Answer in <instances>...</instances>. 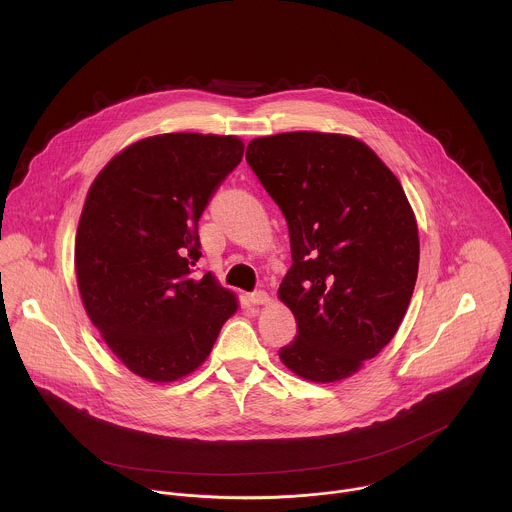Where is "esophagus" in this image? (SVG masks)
Wrapping results in <instances>:
<instances>
[{
  "label": "esophagus",
  "mask_w": 512,
  "mask_h": 512,
  "mask_svg": "<svg viewBox=\"0 0 512 512\" xmlns=\"http://www.w3.org/2000/svg\"><path fill=\"white\" fill-rule=\"evenodd\" d=\"M248 299H250L252 303H258V305H262V303H268V301H270L268 293L264 292V290H254V292L248 293Z\"/></svg>",
  "instance_id": "obj_1"
}]
</instances>
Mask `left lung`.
I'll list each match as a JSON object with an SVG mask.
<instances>
[{"instance_id":"left-lung-1","label":"left lung","mask_w":512,"mask_h":512,"mask_svg":"<svg viewBox=\"0 0 512 512\" xmlns=\"http://www.w3.org/2000/svg\"><path fill=\"white\" fill-rule=\"evenodd\" d=\"M246 161L284 213L292 268L280 299L297 335L282 363L313 382L355 374L396 335L418 278V224L363 142L319 132L256 138Z\"/></svg>"}]
</instances>
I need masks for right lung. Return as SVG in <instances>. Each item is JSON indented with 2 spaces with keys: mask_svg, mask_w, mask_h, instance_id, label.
<instances>
[{
  "mask_svg": "<svg viewBox=\"0 0 512 512\" xmlns=\"http://www.w3.org/2000/svg\"><path fill=\"white\" fill-rule=\"evenodd\" d=\"M234 136L163 134L118 153L94 179L76 230L84 309L138 376L171 382L201 365L236 299L207 272L199 219L242 161Z\"/></svg>",
  "mask_w": 512,
  "mask_h": 512,
  "instance_id": "add662e5",
  "label": "right lung"
}]
</instances>
